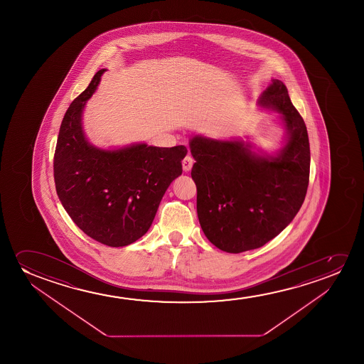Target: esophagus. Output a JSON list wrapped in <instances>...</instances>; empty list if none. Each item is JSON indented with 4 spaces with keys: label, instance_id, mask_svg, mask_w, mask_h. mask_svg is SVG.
Wrapping results in <instances>:
<instances>
[{
    "label": "esophagus",
    "instance_id": "34e87169",
    "mask_svg": "<svg viewBox=\"0 0 364 364\" xmlns=\"http://www.w3.org/2000/svg\"><path fill=\"white\" fill-rule=\"evenodd\" d=\"M193 164H194V159H193V156L191 155H186L185 156L184 160H183V169L184 171H190L191 168H193Z\"/></svg>",
    "mask_w": 364,
    "mask_h": 364
}]
</instances>
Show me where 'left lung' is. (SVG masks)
Listing matches in <instances>:
<instances>
[{"instance_id":"obj_1","label":"left lung","mask_w":364,"mask_h":364,"mask_svg":"<svg viewBox=\"0 0 364 364\" xmlns=\"http://www.w3.org/2000/svg\"><path fill=\"white\" fill-rule=\"evenodd\" d=\"M259 105L277 110L289 132L276 156L254 154L239 140H190L200 226L211 244L230 254L276 237L299 213L309 188V134L286 85L272 80Z\"/></svg>"}]
</instances>
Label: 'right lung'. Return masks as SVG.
<instances>
[{
	"label": "right lung",
	"instance_id": "obj_1",
	"mask_svg": "<svg viewBox=\"0 0 364 364\" xmlns=\"http://www.w3.org/2000/svg\"><path fill=\"white\" fill-rule=\"evenodd\" d=\"M105 72L95 73L65 112L53 174L57 195L73 223L100 244L122 247L149 230L165 191L183 173L188 149L135 144L103 150L90 145L82 129V112Z\"/></svg>",
	"mask_w": 364,
	"mask_h": 364
}]
</instances>
